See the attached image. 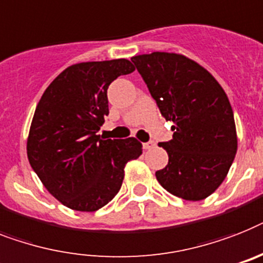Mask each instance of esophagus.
<instances>
[{
    "instance_id": "1",
    "label": "esophagus",
    "mask_w": 263,
    "mask_h": 263,
    "mask_svg": "<svg viewBox=\"0 0 263 263\" xmlns=\"http://www.w3.org/2000/svg\"><path fill=\"white\" fill-rule=\"evenodd\" d=\"M155 146H156V142H153V141H147V142H145L144 144V149H146V151L153 149Z\"/></svg>"
}]
</instances>
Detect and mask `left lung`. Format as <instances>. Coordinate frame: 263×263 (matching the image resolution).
I'll return each instance as SVG.
<instances>
[{"mask_svg":"<svg viewBox=\"0 0 263 263\" xmlns=\"http://www.w3.org/2000/svg\"><path fill=\"white\" fill-rule=\"evenodd\" d=\"M166 121L173 138L160 142L168 165L156 172L169 194L203 200L216 191L235 157L234 112L222 86L200 64L179 53L132 58Z\"/></svg>","mask_w":263,"mask_h":263,"instance_id":"obj_1","label":"left lung"}]
</instances>
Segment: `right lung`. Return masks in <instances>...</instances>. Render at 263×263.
<instances>
[{
    "mask_svg": "<svg viewBox=\"0 0 263 263\" xmlns=\"http://www.w3.org/2000/svg\"><path fill=\"white\" fill-rule=\"evenodd\" d=\"M133 71L126 59L73 64L37 103L28 160L49 194L71 210L92 212L107 204L121 190L126 162L142 153L133 137L102 140L97 134L108 114V86Z\"/></svg>",
    "mask_w": 263,
    "mask_h": 263,
    "instance_id": "right-lung-1",
    "label": "right lung"
}]
</instances>
